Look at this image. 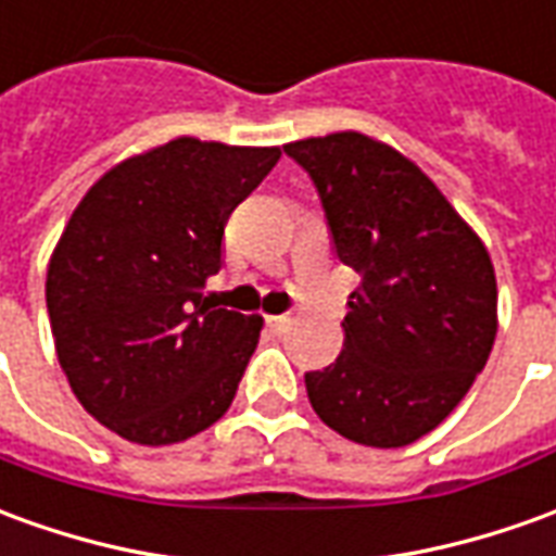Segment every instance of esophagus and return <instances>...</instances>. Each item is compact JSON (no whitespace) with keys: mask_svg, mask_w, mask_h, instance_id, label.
<instances>
[{"mask_svg":"<svg viewBox=\"0 0 556 556\" xmlns=\"http://www.w3.org/2000/svg\"><path fill=\"white\" fill-rule=\"evenodd\" d=\"M289 325H291L289 316H267V328H270V331L282 333Z\"/></svg>","mask_w":556,"mask_h":556,"instance_id":"obj_1","label":"esophagus"}]
</instances>
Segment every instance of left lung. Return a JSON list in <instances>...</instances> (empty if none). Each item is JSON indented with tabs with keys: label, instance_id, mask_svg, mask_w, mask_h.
Returning <instances> with one entry per match:
<instances>
[{
	"label": "left lung",
	"instance_id": "obj_1",
	"mask_svg": "<svg viewBox=\"0 0 556 556\" xmlns=\"http://www.w3.org/2000/svg\"><path fill=\"white\" fill-rule=\"evenodd\" d=\"M286 153L316 184L337 258L361 274L343 352L306 372V397L345 440L409 445L452 415L488 364L491 255L425 170L370 135L333 131Z\"/></svg>",
	"mask_w": 556,
	"mask_h": 556
}]
</instances>
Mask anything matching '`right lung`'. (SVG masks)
Here are the masks:
<instances>
[{"label": "right lung", "mask_w": 556, "mask_h": 556, "mask_svg": "<svg viewBox=\"0 0 556 556\" xmlns=\"http://www.w3.org/2000/svg\"><path fill=\"white\" fill-rule=\"evenodd\" d=\"M279 156L184 135L80 198L50 255V331L80 406L116 437L174 445L228 413L265 321L201 289L223 267L228 216Z\"/></svg>", "instance_id": "obj_1"}]
</instances>
